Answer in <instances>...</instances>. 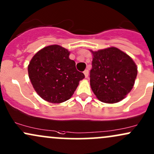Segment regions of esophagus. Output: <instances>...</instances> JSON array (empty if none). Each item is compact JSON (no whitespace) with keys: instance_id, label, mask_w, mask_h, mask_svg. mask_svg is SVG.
<instances>
[{"instance_id":"34e87169","label":"esophagus","mask_w":154,"mask_h":154,"mask_svg":"<svg viewBox=\"0 0 154 154\" xmlns=\"http://www.w3.org/2000/svg\"><path fill=\"white\" fill-rule=\"evenodd\" d=\"M83 73L85 74V77L87 78V77H88V69H85V70L83 72Z\"/></svg>"}]
</instances>
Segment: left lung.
Listing matches in <instances>:
<instances>
[{"mask_svg":"<svg viewBox=\"0 0 154 154\" xmlns=\"http://www.w3.org/2000/svg\"><path fill=\"white\" fill-rule=\"evenodd\" d=\"M93 54L90 84L99 101L113 104L124 99L134 86L137 67L127 54L116 47L90 50Z\"/></svg>","mask_w":154,"mask_h":154,"instance_id":"8db88e82","label":"left lung"}]
</instances>
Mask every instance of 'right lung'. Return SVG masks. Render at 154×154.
<instances>
[{
	"instance_id": "obj_1",
	"label": "right lung",
	"mask_w": 154,
	"mask_h": 154,
	"mask_svg": "<svg viewBox=\"0 0 154 154\" xmlns=\"http://www.w3.org/2000/svg\"><path fill=\"white\" fill-rule=\"evenodd\" d=\"M68 50L55 45L36 52L28 66L33 88L44 100L61 103L73 95L79 82L85 78L69 58Z\"/></svg>"
}]
</instances>
